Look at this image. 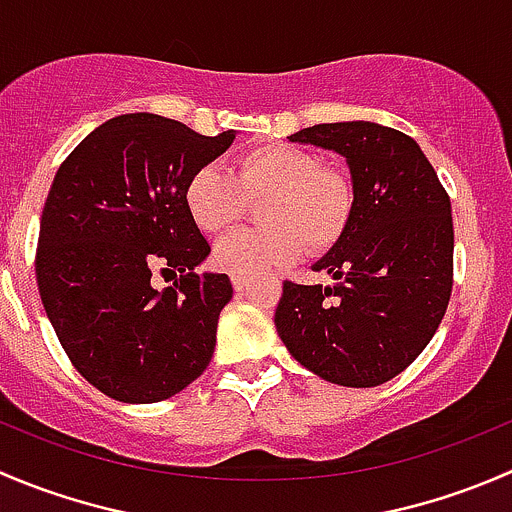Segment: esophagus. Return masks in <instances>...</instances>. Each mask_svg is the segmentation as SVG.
<instances>
[{
    "label": "esophagus",
    "mask_w": 512,
    "mask_h": 512,
    "mask_svg": "<svg viewBox=\"0 0 512 512\" xmlns=\"http://www.w3.org/2000/svg\"><path fill=\"white\" fill-rule=\"evenodd\" d=\"M230 280H232V287H235L237 292H242V290H245V287H247V282H250V280H247L245 275H232Z\"/></svg>",
    "instance_id": "esophagus-1"
}]
</instances>
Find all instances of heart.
<instances>
[{
	"label": "heart",
	"instance_id": "obj_1",
	"mask_svg": "<svg viewBox=\"0 0 512 512\" xmlns=\"http://www.w3.org/2000/svg\"><path fill=\"white\" fill-rule=\"evenodd\" d=\"M245 197L262 200L260 230L222 237L212 260L232 275L255 277L277 270L302 252L322 255L345 235L355 210L350 177L325 167L305 147L275 142L247 150L232 172L220 165L197 167L185 187L190 217L202 232L220 235L245 212Z\"/></svg>",
	"mask_w": 512,
	"mask_h": 512
}]
</instances>
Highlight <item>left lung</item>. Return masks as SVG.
I'll return each instance as SVG.
<instances>
[{
  "label": "left lung",
  "mask_w": 512,
  "mask_h": 512,
  "mask_svg": "<svg viewBox=\"0 0 512 512\" xmlns=\"http://www.w3.org/2000/svg\"><path fill=\"white\" fill-rule=\"evenodd\" d=\"M287 140L345 157L355 210L345 235L312 265L332 285H282L277 335L322 380L375 388L425 350L448 310L450 197L418 142L393 127L355 119Z\"/></svg>",
  "instance_id": "1"
}]
</instances>
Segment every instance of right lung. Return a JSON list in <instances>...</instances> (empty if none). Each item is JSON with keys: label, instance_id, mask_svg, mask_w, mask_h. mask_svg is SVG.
<instances>
[{"label": "right lung", "instance_id": "right-lung-1", "mask_svg": "<svg viewBox=\"0 0 512 512\" xmlns=\"http://www.w3.org/2000/svg\"><path fill=\"white\" fill-rule=\"evenodd\" d=\"M237 132L205 137L150 112L99 124L62 162L44 202L37 285L79 375L119 403H160L210 365L230 277L195 272L210 245L185 187ZM180 271L165 291L151 270Z\"/></svg>", "mask_w": 512, "mask_h": 512}]
</instances>
